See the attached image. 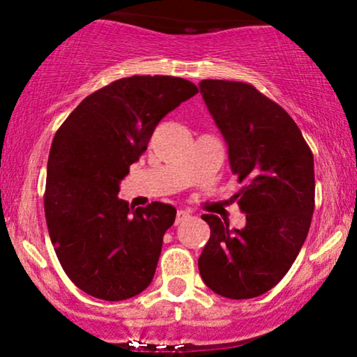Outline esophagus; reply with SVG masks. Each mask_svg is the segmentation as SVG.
<instances>
[{
	"label": "esophagus",
	"mask_w": 357,
	"mask_h": 357,
	"mask_svg": "<svg viewBox=\"0 0 357 357\" xmlns=\"http://www.w3.org/2000/svg\"><path fill=\"white\" fill-rule=\"evenodd\" d=\"M186 218H190V211H188V210H178V213H176V225L183 223V221Z\"/></svg>",
	"instance_id": "obj_1"
}]
</instances>
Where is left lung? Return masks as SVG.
I'll return each instance as SVG.
<instances>
[{"label":"left lung","instance_id":"8db88e82","mask_svg":"<svg viewBox=\"0 0 357 357\" xmlns=\"http://www.w3.org/2000/svg\"><path fill=\"white\" fill-rule=\"evenodd\" d=\"M204 104L228 146L233 174L245 186L233 198L247 215L241 230L203 215L210 240L198 258L203 282L228 298L268 292L292 267L314 213V155L280 105L253 85L199 82Z\"/></svg>","mask_w":357,"mask_h":357}]
</instances>
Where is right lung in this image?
<instances>
[{
    "instance_id": "right-lung-1",
    "label": "right lung",
    "mask_w": 357,
    "mask_h": 357,
    "mask_svg": "<svg viewBox=\"0 0 357 357\" xmlns=\"http://www.w3.org/2000/svg\"><path fill=\"white\" fill-rule=\"evenodd\" d=\"M196 93L179 77L119 79L85 97L56 130L45 218L61 268L89 296L126 301L153 282L176 210L159 202L132 210L119 184L159 121Z\"/></svg>"
}]
</instances>
